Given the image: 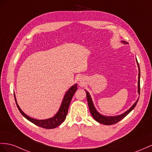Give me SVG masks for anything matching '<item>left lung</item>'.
<instances>
[{
	"instance_id": "obj_1",
	"label": "left lung",
	"mask_w": 152,
	"mask_h": 152,
	"mask_svg": "<svg viewBox=\"0 0 152 152\" xmlns=\"http://www.w3.org/2000/svg\"><path fill=\"white\" fill-rule=\"evenodd\" d=\"M122 42L124 43V44H127L126 42L122 41ZM137 64H138V67H139L138 93H139V94H140V69H139V65L138 62H137ZM85 92H86V94H87V99L88 104L89 110H90V112H91V114H92V117L94 118V119L96 121H98V123H100L103 124H105V125H110V124H115L117 123H118L119 121L123 119L124 117H126L132 110L134 109L135 107L136 106V104H137V103L138 102V100H139V99H138L137 100V102H136L133 104V105H132V107L130 108V109L128 110L126 112H124V113H123V114L119 115H117V116H113V117H111V116L107 117V116H104V115L100 114L99 113H98V112H97V110H96V108L94 106V104H93V103H92V101L91 98L90 94H89V93L86 90H85Z\"/></svg>"
}]
</instances>
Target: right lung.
I'll use <instances>...</instances> for the list:
<instances>
[{
    "label": "right lung",
    "mask_w": 152,
    "mask_h": 152,
    "mask_svg": "<svg viewBox=\"0 0 152 152\" xmlns=\"http://www.w3.org/2000/svg\"><path fill=\"white\" fill-rule=\"evenodd\" d=\"M77 84L73 85V86H72L71 88H70L69 89V91L66 92V94L64 96V98L63 99V102H62L61 107L60 108V110H58V113L54 115L53 118H49L48 119H45V120L35 119L30 118V117H29L28 115L25 114L24 112L22 111L18 105L16 101V98H15V99L19 111H20L22 115L24 116V118H26L27 119L29 120V121L34 123V124H36V125L38 126L42 127L43 128H45V129H52V128H54L58 126L60 124H61L64 121V120L66 118V115L67 114L69 104L71 103V99L72 98L74 94H75V93L77 91ZM15 96L14 94V97Z\"/></svg>",
    "instance_id": "1"
}]
</instances>
